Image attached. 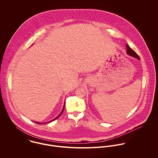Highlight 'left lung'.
<instances>
[{
	"instance_id": "left-lung-1",
	"label": "left lung",
	"mask_w": 158,
	"mask_h": 158,
	"mask_svg": "<svg viewBox=\"0 0 158 158\" xmlns=\"http://www.w3.org/2000/svg\"><path fill=\"white\" fill-rule=\"evenodd\" d=\"M127 53L130 55V56H132L133 57H135V58L138 59V60H140V57L139 56V55L135 53V52L131 48H130V47L129 45H127Z\"/></svg>"
}]
</instances>
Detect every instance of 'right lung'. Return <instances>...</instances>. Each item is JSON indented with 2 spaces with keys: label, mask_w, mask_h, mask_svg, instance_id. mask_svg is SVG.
I'll return each instance as SVG.
<instances>
[{
  "label": "right lung",
  "mask_w": 158,
  "mask_h": 158,
  "mask_svg": "<svg viewBox=\"0 0 158 158\" xmlns=\"http://www.w3.org/2000/svg\"><path fill=\"white\" fill-rule=\"evenodd\" d=\"M64 106H65V104H64ZM64 108H63V110H62V111H61V113L60 114V115L58 116V117H56L55 118H54V119H53L52 120H51V121H50V122H52V121H54V120H56L57 118H58L60 117V115L62 114V113H63V111H64ZM36 123H38V124H41V123H38V122H36Z\"/></svg>",
  "instance_id": "add662e5"
}]
</instances>
